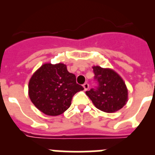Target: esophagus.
<instances>
[{
	"label": "esophagus",
	"mask_w": 155,
	"mask_h": 155,
	"mask_svg": "<svg viewBox=\"0 0 155 155\" xmlns=\"http://www.w3.org/2000/svg\"><path fill=\"white\" fill-rule=\"evenodd\" d=\"M83 87H84V91H87V90L89 88V84H87V83H84V84H83Z\"/></svg>",
	"instance_id": "1"
}]
</instances>
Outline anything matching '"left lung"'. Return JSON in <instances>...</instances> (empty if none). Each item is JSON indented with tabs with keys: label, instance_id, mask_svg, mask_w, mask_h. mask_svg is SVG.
I'll return each mask as SVG.
<instances>
[{
	"label": "left lung",
	"instance_id": "obj_1",
	"mask_svg": "<svg viewBox=\"0 0 155 155\" xmlns=\"http://www.w3.org/2000/svg\"><path fill=\"white\" fill-rule=\"evenodd\" d=\"M92 68L98 86L86 91V94L100 110L105 113L120 110L128 99V91L124 80L113 70L98 66Z\"/></svg>",
	"mask_w": 155,
	"mask_h": 155
}]
</instances>
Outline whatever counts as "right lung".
I'll return each instance as SVG.
<instances>
[{
	"mask_svg": "<svg viewBox=\"0 0 155 155\" xmlns=\"http://www.w3.org/2000/svg\"><path fill=\"white\" fill-rule=\"evenodd\" d=\"M84 87L64 64H45L35 71L28 83V95L37 109L48 116H58L71 105L73 96Z\"/></svg>",
	"mask_w": 155,
	"mask_h": 155,
	"instance_id": "1",
	"label": "right lung"
}]
</instances>
